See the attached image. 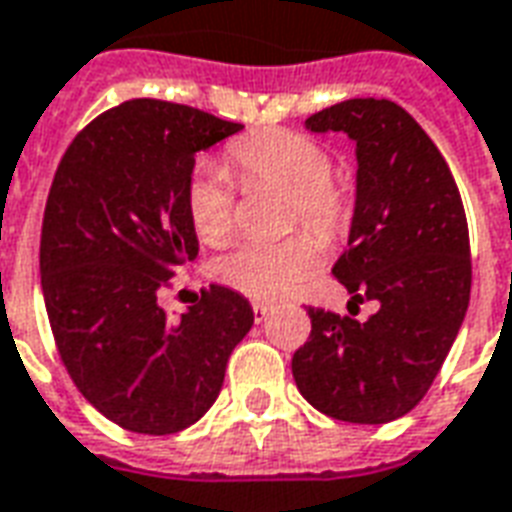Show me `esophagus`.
<instances>
[{
	"label": "esophagus",
	"instance_id": "34e87169",
	"mask_svg": "<svg viewBox=\"0 0 512 512\" xmlns=\"http://www.w3.org/2000/svg\"><path fill=\"white\" fill-rule=\"evenodd\" d=\"M252 312H255L257 323H263L271 312V304H263V301H252Z\"/></svg>",
	"mask_w": 512,
	"mask_h": 512
}]
</instances>
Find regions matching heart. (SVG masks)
<instances>
[{
	"label": "heart",
	"instance_id": "obj_1",
	"mask_svg": "<svg viewBox=\"0 0 512 512\" xmlns=\"http://www.w3.org/2000/svg\"><path fill=\"white\" fill-rule=\"evenodd\" d=\"M227 157L246 187L266 184L290 195V222H304L320 238H333L350 222V192L331 176V154L309 135L257 130L227 146ZM187 217L195 236L222 246L236 227V198L225 173L200 165L187 181ZM320 263V244L298 230L271 244H241L219 257L214 274L222 285L257 301H274L304 285Z\"/></svg>",
	"mask_w": 512,
	"mask_h": 512
}]
</instances>
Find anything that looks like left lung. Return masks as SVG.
Here are the masks:
<instances>
[{
  "label": "left lung",
  "mask_w": 512,
  "mask_h": 512,
  "mask_svg": "<svg viewBox=\"0 0 512 512\" xmlns=\"http://www.w3.org/2000/svg\"><path fill=\"white\" fill-rule=\"evenodd\" d=\"M306 130L355 143V208L347 252L333 276L355 317L306 309L312 333L293 355L298 391L314 410L347 423H391L418 404L448 358L472 287L469 230L445 157L391 100H344L306 119Z\"/></svg>",
  "instance_id": "left-lung-1"
}]
</instances>
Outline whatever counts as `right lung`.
<instances>
[{
  "mask_svg": "<svg viewBox=\"0 0 512 512\" xmlns=\"http://www.w3.org/2000/svg\"><path fill=\"white\" fill-rule=\"evenodd\" d=\"M244 130L189 105L130 100L64 151L48 192L40 279L67 372L94 410L135 434H176L217 401L255 312L230 287L184 314L160 290L198 257L187 217L195 154Z\"/></svg>",
  "mask_w": 512,
  "mask_h": 512,
  "instance_id": "add662e5",
  "label": "right lung"
}]
</instances>
